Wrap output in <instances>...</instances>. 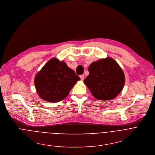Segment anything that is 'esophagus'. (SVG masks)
I'll use <instances>...</instances> for the list:
<instances>
[{"label": "esophagus", "instance_id": "1", "mask_svg": "<svg viewBox=\"0 0 155 155\" xmlns=\"http://www.w3.org/2000/svg\"><path fill=\"white\" fill-rule=\"evenodd\" d=\"M80 78H81V79L82 81H83V80L84 79V75H81V76H80Z\"/></svg>", "mask_w": 155, "mask_h": 155}]
</instances>
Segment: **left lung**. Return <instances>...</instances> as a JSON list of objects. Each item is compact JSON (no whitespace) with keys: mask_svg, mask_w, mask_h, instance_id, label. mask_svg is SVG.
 <instances>
[{"mask_svg":"<svg viewBox=\"0 0 155 155\" xmlns=\"http://www.w3.org/2000/svg\"><path fill=\"white\" fill-rule=\"evenodd\" d=\"M84 81L92 94L100 100H112L123 89L125 77L122 69L111 58L93 62Z\"/></svg>","mask_w":155,"mask_h":155,"instance_id":"8db88e82","label":"left lung"}]
</instances>
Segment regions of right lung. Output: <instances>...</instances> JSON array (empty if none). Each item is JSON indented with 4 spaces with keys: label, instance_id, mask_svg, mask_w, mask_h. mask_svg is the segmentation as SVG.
Masks as SVG:
<instances>
[{
    "label": "right lung",
    "instance_id": "1",
    "mask_svg": "<svg viewBox=\"0 0 155 155\" xmlns=\"http://www.w3.org/2000/svg\"><path fill=\"white\" fill-rule=\"evenodd\" d=\"M80 78L64 61L55 58L49 60L37 74L34 84L44 100L58 102L67 97Z\"/></svg>",
    "mask_w": 155,
    "mask_h": 155
}]
</instances>
